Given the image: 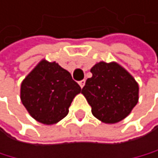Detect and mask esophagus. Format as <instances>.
<instances>
[{
	"mask_svg": "<svg viewBox=\"0 0 158 158\" xmlns=\"http://www.w3.org/2000/svg\"><path fill=\"white\" fill-rule=\"evenodd\" d=\"M85 84V80H82V81H78V85H80V87H81V89L84 88Z\"/></svg>",
	"mask_w": 158,
	"mask_h": 158,
	"instance_id": "esophagus-1",
	"label": "esophagus"
}]
</instances>
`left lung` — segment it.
I'll return each mask as SVG.
<instances>
[{"label":"left lung","instance_id":"left-lung-1","mask_svg":"<svg viewBox=\"0 0 158 158\" xmlns=\"http://www.w3.org/2000/svg\"><path fill=\"white\" fill-rule=\"evenodd\" d=\"M91 73L81 94L91 105L92 114L106 124L122 121L138 103V82L116 61L97 62Z\"/></svg>","mask_w":158,"mask_h":158}]
</instances>
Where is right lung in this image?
Instances as JSON below:
<instances>
[{"label": "right lung", "mask_w": 158, "mask_h": 158, "mask_svg": "<svg viewBox=\"0 0 158 158\" xmlns=\"http://www.w3.org/2000/svg\"><path fill=\"white\" fill-rule=\"evenodd\" d=\"M81 89L57 62L42 59L24 78L20 98L30 116L44 125H53L69 114V108Z\"/></svg>", "instance_id": "1"}]
</instances>
